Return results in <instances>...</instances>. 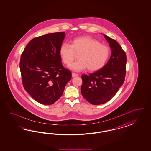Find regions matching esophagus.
I'll return each mask as SVG.
<instances>
[{
    "instance_id": "34e87169",
    "label": "esophagus",
    "mask_w": 151,
    "mask_h": 151,
    "mask_svg": "<svg viewBox=\"0 0 151 151\" xmlns=\"http://www.w3.org/2000/svg\"><path fill=\"white\" fill-rule=\"evenodd\" d=\"M72 76H73V78L77 77V76H78V74L76 73H72Z\"/></svg>"
}]
</instances>
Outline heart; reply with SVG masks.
I'll return each instance as SVG.
<instances>
[{
  "mask_svg": "<svg viewBox=\"0 0 151 151\" xmlns=\"http://www.w3.org/2000/svg\"><path fill=\"white\" fill-rule=\"evenodd\" d=\"M78 54V61L71 64L69 68L75 71L88 68L90 71H96L105 65L110 57V48L96 39L88 36L73 38L71 45L63 43L59 48V54L64 64L69 65Z\"/></svg>",
  "mask_w": 151,
  "mask_h": 151,
  "instance_id": "b5f03b06",
  "label": "heart"
}]
</instances>
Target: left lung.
<instances>
[{"mask_svg": "<svg viewBox=\"0 0 151 151\" xmlns=\"http://www.w3.org/2000/svg\"><path fill=\"white\" fill-rule=\"evenodd\" d=\"M103 35L111 49L110 59L100 70L81 76V94L93 105L110 101L123 85L126 75L127 58L124 51L115 40Z\"/></svg>", "mask_w": 151, "mask_h": 151, "instance_id": "obj_1", "label": "left lung"}]
</instances>
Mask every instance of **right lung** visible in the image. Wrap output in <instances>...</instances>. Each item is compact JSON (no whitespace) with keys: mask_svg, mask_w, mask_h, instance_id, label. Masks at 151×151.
Wrapping results in <instances>:
<instances>
[{"mask_svg":"<svg viewBox=\"0 0 151 151\" xmlns=\"http://www.w3.org/2000/svg\"><path fill=\"white\" fill-rule=\"evenodd\" d=\"M65 32L50 33L32 39L20 61L23 86L37 102L50 105L63 94L71 73L62 65L59 48Z\"/></svg>","mask_w":151,"mask_h":151,"instance_id":"add662e5","label":"right lung"}]
</instances>
